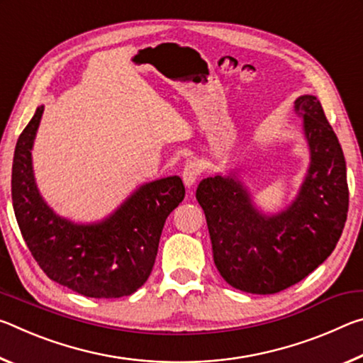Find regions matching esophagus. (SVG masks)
<instances>
[{"mask_svg": "<svg viewBox=\"0 0 363 363\" xmlns=\"http://www.w3.org/2000/svg\"><path fill=\"white\" fill-rule=\"evenodd\" d=\"M199 174H200L199 164H196L195 162H189V163L186 164V168H184V171H182L184 186H186L187 189L192 187L194 184L196 182V177H199Z\"/></svg>", "mask_w": 363, "mask_h": 363, "instance_id": "34e87169", "label": "esophagus"}]
</instances>
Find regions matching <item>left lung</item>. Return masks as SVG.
<instances>
[{
  "mask_svg": "<svg viewBox=\"0 0 363 363\" xmlns=\"http://www.w3.org/2000/svg\"><path fill=\"white\" fill-rule=\"evenodd\" d=\"M309 149V167L290 205L261 211L238 169L200 181L196 200L210 230L213 259L230 286L274 294L327 259L347 218L346 160L315 96L294 101Z\"/></svg>",
  "mask_w": 363,
  "mask_h": 363,
  "instance_id": "left-lung-1",
  "label": "left lung"
}]
</instances>
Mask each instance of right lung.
<instances>
[{"label":"right lung","mask_w":363,"mask_h":363,"mask_svg":"<svg viewBox=\"0 0 363 363\" xmlns=\"http://www.w3.org/2000/svg\"><path fill=\"white\" fill-rule=\"evenodd\" d=\"M45 106L36 108L16 144L12 206L23 240L49 279L88 298H121L143 286L155 264L160 235L186 189L179 176L139 186L96 223L59 216L40 194L33 143Z\"/></svg>","instance_id":"obj_1"}]
</instances>
